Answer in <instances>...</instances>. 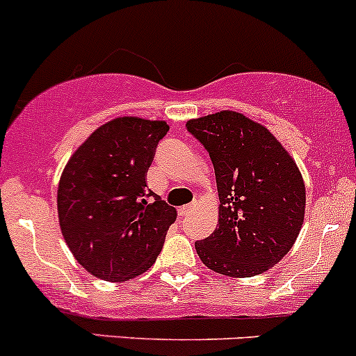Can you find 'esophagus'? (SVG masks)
I'll return each instance as SVG.
<instances>
[{"instance_id":"obj_1","label":"esophagus","mask_w":356,"mask_h":356,"mask_svg":"<svg viewBox=\"0 0 356 356\" xmlns=\"http://www.w3.org/2000/svg\"><path fill=\"white\" fill-rule=\"evenodd\" d=\"M191 210H193V203L191 204H184V207L179 208L177 213H179V217H188V215L191 213Z\"/></svg>"}]
</instances>
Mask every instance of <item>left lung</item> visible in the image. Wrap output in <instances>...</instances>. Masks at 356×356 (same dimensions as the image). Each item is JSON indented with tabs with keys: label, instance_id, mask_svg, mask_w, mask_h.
I'll return each instance as SVG.
<instances>
[{
	"label": "left lung",
	"instance_id": "left-lung-1",
	"mask_svg": "<svg viewBox=\"0 0 356 356\" xmlns=\"http://www.w3.org/2000/svg\"><path fill=\"white\" fill-rule=\"evenodd\" d=\"M215 168L218 224L196 241L201 261L229 277H253L274 267L296 241L305 217V184L281 143L236 111L186 124Z\"/></svg>",
	"mask_w": 356,
	"mask_h": 356
}]
</instances>
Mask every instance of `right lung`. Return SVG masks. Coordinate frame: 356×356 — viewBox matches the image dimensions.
I'll use <instances>...</instances> for the list:
<instances>
[{
  "instance_id": "obj_1",
  "label": "right lung",
  "mask_w": 356,
  "mask_h": 356,
  "mask_svg": "<svg viewBox=\"0 0 356 356\" xmlns=\"http://www.w3.org/2000/svg\"><path fill=\"white\" fill-rule=\"evenodd\" d=\"M168 125L138 117L96 129L68 160L58 184L62 234L95 277L122 282L155 264L177 211L146 184Z\"/></svg>"
}]
</instances>
